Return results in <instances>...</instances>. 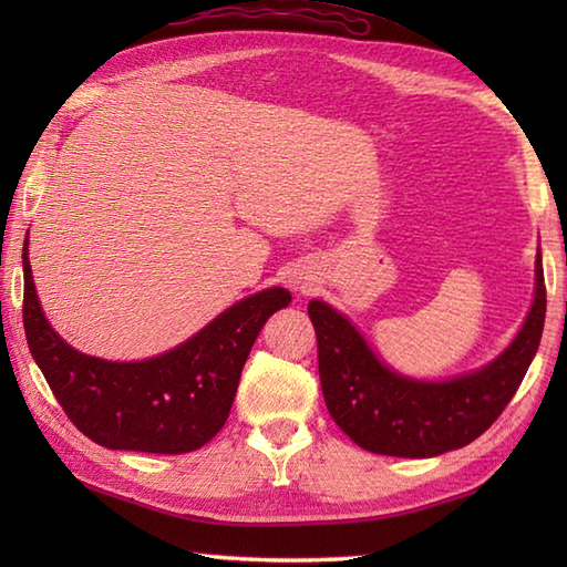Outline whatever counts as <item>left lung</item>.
Here are the masks:
<instances>
[{"mask_svg": "<svg viewBox=\"0 0 567 567\" xmlns=\"http://www.w3.org/2000/svg\"><path fill=\"white\" fill-rule=\"evenodd\" d=\"M323 402L360 449L396 457H431L463 449L495 424L519 390L546 321V282L536 258V297L512 346L483 370L445 382L396 375L370 351L339 311L311 299Z\"/></svg>", "mask_w": 567, "mask_h": 567, "instance_id": "left-lung-1", "label": "left lung"}]
</instances>
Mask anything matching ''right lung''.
Listing matches in <instances>:
<instances>
[{"label":"right lung","instance_id":"add662e5","mask_svg":"<svg viewBox=\"0 0 567 567\" xmlns=\"http://www.w3.org/2000/svg\"><path fill=\"white\" fill-rule=\"evenodd\" d=\"M23 240V331L58 404L84 436L112 451L179 455L226 424L240 370L262 323L292 302L282 287L226 309L183 346L141 363H112L70 348L35 297Z\"/></svg>","mask_w":567,"mask_h":567}]
</instances>
